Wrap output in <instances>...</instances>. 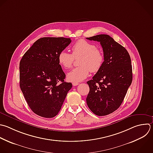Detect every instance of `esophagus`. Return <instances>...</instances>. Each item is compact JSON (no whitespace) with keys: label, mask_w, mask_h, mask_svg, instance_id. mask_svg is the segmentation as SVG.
<instances>
[{"label":"esophagus","mask_w":153,"mask_h":153,"mask_svg":"<svg viewBox=\"0 0 153 153\" xmlns=\"http://www.w3.org/2000/svg\"><path fill=\"white\" fill-rule=\"evenodd\" d=\"M79 84L78 83V82H72V85H74V86H76V85H79Z\"/></svg>","instance_id":"1"}]
</instances>
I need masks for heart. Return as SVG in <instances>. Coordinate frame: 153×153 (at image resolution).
<instances>
[{
	"mask_svg": "<svg viewBox=\"0 0 153 153\" xmlns=\"http://www.w3.org/2000/svg\"><path fill=\"white\" fill-rule=\"evenodd\" d=\"M79 67L72 69L67 74V78L71 82H80L85 79L90 72H97L104 62L103 52L96 45L84 39L78 40L72 47V54L62 51L58 55V62L65 69L72 67L74 59L79 58Z\"/></svg>",
	"mask_w": 153,
	"mask_h": 153,
	"instance_id": "1",
	"label": "heart"
}]
</instances>
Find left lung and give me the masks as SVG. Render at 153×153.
<instances>
[{
  "label": "left lung",
  "mask_w": 153,
  "mask_h": 153,
  "mask_svg": "<svg viewBox=\"0 0 153 153\" xmlns=\"http://www.w3.org/2000/svg\"><path fill=\"white\" fill-rule=\"evenodd\" d=\"M99 42L104 62L92 79L86 101L90 109L98 116L111 114L121 105L132 82V67L126 49L108 35L86 38Z\"/></svg>",
  "instance_id": "8db88e82"
}]
</instances>
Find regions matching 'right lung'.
<instances>
[{
  "instance_id": "1",
  "label": "right lung",
  "mask_w": 153,
  "mask_h": 153,
  "mask_svg": "<svg viewBox=\"0 0 153 153\" xmlns=\"http://www.w3.org/2000/svg\"><path fill=\"white\" fill-rule=\"evenodd\" d=\"M71 42L70 38L44 37L38 39L20 62V86L32 111L53 118L60 111L72 83L58 62V55Z\"/></svg>"
}]
</instances>
